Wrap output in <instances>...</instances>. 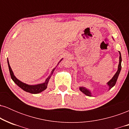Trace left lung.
Instances as JSON below:
<instances>
[{
	"mask_svg": "<svg viewBox=\"0 0 129 129\" xmlns=\"http://www.w3.org/2000/svg\"><path fill=\"white\" fill-rule=\"evenodd\" d=\"M121 61H122V59H121V53L119 52V65H118V71H117L116 73H115V75H114L113 78H112V79H111L110 81H109V82L107 83V84L109 85V90L111 89V88H112V87H113L114 85H115V84H116L117 79H118V76H119V73H120L121 70ZM79 89L82 93H84L85 94L88 96H91V93H90V91L88 90H87V88H85V87H80Z\"/></svg>",
	"mask_w": 129,
	"mask_h": 129,
	"instance_id": "1",
	"label": "left lung"
}]
</instances>
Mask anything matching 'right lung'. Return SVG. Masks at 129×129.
Segmentation results:
<instances>
[{"label": "right lung", "mask_w": 129, "mask_h": 129, "mask_svg": "<svg viewBox=\"0 0 129 129\" xmlns=\"http://www.w3.org/2000/svg\"><path fill=\"white\" fill-rule=\"evenodd\" d=\"M62 59L60 60L59 62L61 61ZM59 63H58V64H59ZM8 64L9 70H10V76H11V79H13V81H14V82H15V83L17 84V85H18L19 87H20V88H21L22 90H23L24 91H26V92L32 93V94H37V93H39L42 92V91H44V90H45L46 88H47V85H48V81H49L50 77H51V75H52L53 72H54V70H55V69H56V67H55L54 69H53V70L51 71L50 75L47 78V79H46L45 82H44V83L38 84V85H28V84L23 83V82H21V81H20L19 80H18L17 78H16L15 76L14 75V74H13L12 70H11V67H10V64H9L8 60Z\"/></svg>", "instance_id": "obj_1"}]
</instances>
